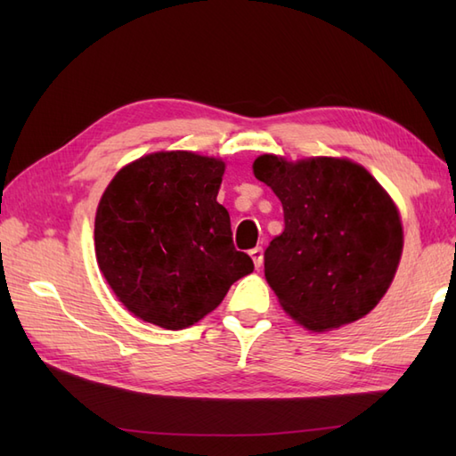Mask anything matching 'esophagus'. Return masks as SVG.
<instances>
[{
    "label": "esophagus",
    "instance_id": "esophagus-1",
    "mask_svg": "<svg viewBox=\"0 0 456 456\" xmlns=\"http://www.w3.org/2000/svg\"><path fill=\"white\" fill-rule=\"evenodd\" d=\"M250 258H253L256 268L263 266V247H255L253 250H250Z\"/></svg>",
    "mask_w": 456,
    "mask_h": 456
}]
</instances>
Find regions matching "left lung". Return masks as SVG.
Here are the masks:
<instances>
[{"label": "left lung", "instance_id": "obj_1", "mask_svg": "<svg viewBox=\"0 0 456 456\" xmlns=\"http://www.w3.org/2000/svg\"><path fill=\"white\" fill-rule=\"evenodd\" d=\"M253 170L284 209V231L265 250V276L280 305L312 331L364 317L390 288L403 248L388 193L345 159L263 154Z\"/></svg>", "mask_w": 456, "mask_h": 456}]
</instances>
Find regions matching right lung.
Masks as SVG:
<instances>
[{"label":"right lung","mask_w":456,"mask_h":456,"mask_svg":"<svg viewBox=\"0 0 456 456\" xmlns=\"http://www.w3.org/2000/svg\"><path fill=\"white\" fill-rule=\"evenodd\" d=\"M225 164L154 152L118 172L95 213V256L119 302L142 322L190 327L255 270L217 201Z\"/></svg>","instance_id":"add662e5"}]
</instances>
